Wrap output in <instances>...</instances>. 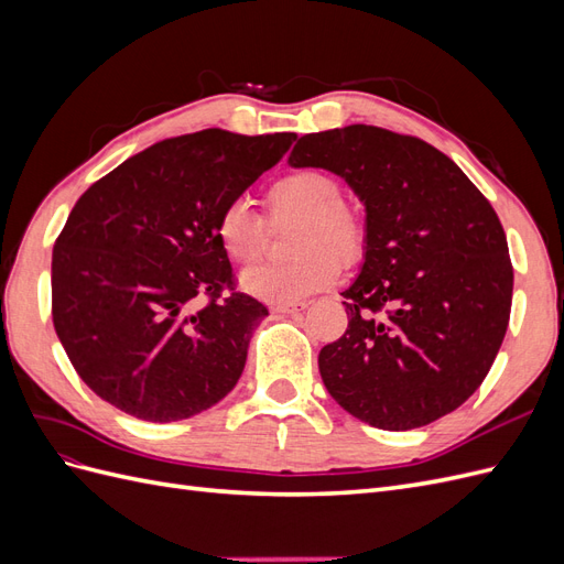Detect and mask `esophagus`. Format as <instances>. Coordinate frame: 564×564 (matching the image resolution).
I'll use <instances>...</instances> for the list:
<instances>
[{
	"label": "esophagus",
	"mask_w": 564,
	"mask_h": 564,
	"mask_svg": "<svg viewBox=\"0 0 564 564\" xmlns=\"http://www.w3.org/2000/svg\"><path fill=\"white\" fill-rule=\"evenodd\" d=\"M303 308H308V301H296V303H272V311L280 315H292Z\"/></svg>",
	"instance_id": "34e87169"
}]
</instances>
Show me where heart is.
Segmentation results:
<instances>
[{
    "instance_id": "b5f03b06",
    "label": "heart",
    "mask_w": 564,
    "mask_h": 564,
    "mask_svg": "<svg viewBox=\"0 0 564 564\" xmlns=\"http://www.w3.org/2000/svg\"><path fill=\"white\" fill-rule=\"evenodd\" d=\"M272 216H299L286 263H261L240 275L242 292L268 303H296L322 292L340 275V261L360 259L367 242L362 216L340 202V183L319 169H294L268 187ZM216 240L235 263H251L263 249V220L245 199L218 212Z\"/></svg>"
}]
</instances>
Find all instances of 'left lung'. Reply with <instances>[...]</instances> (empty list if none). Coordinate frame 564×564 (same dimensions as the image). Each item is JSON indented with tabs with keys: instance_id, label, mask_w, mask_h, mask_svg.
Here are the masks:
<instances>
[{
	"instance_id": "1",
	"label": "left lung",
	"mask_w": 564,
	"mask_h": 564,
	"mask_svg": "<svg viewBox=\"0 0 564 564\" xmlns=\"http://www.w3.org/2000/svg\"><path fill=\"white\" fill-rule=\"evenodd\" d=\"M286 164L327 169L365 204L348 329L317 360L329 395L383 431L454 412L508 327L513 265L497 212L437 148L379 127L305 133Z\"/></svg>"
}]
</instances>
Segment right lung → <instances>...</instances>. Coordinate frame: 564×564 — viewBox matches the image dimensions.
<instances>
[{
  "mask_svg": "<svg viewBox=\"0 0 564 564\" xmlns=\"http://www.w3.org/2000/svg\"><path fill=\"white\" fill-rule=\"evenodd\" d=\"M296 141L204 129L150 145L84 193L54 245L51 315L100 400L172 423L240 381L268 308L232 284L214 224ZM197 295L213 301L197 310Z\"/></svg>",
  "mask_w": 564,
  "mask_h": 564,
  "instance_id": "obj_1",
  "label": "right lung"
}]
</instances>
